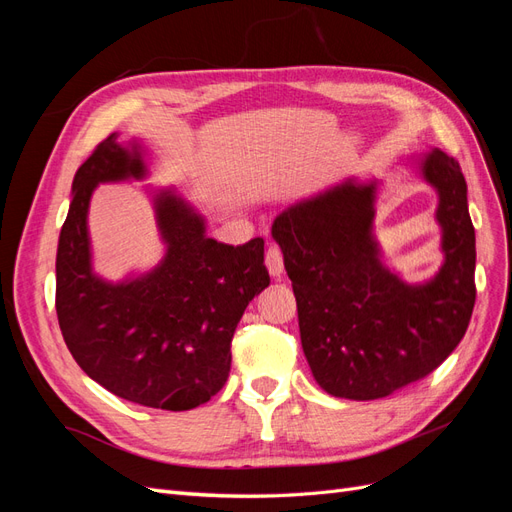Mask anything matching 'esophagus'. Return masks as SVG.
Masks as SVG:
<instances>
[{
	"label": "esophagus",
	"mask_w": 512,
	"mask_h": 512,
	"mask_svg": "<svg viewBox=\"0 0 512 512\" xmlns=\"http://www.w3.org/2000/svg\"><path fill=\"white\" fill-rule=\"evenodd\" d=\"M265 265H267L271 277H275V280H280L282 273H284V256H282L280 247H277V245H269V247H267Z\"/></svg>",
	"instance_id": "1"
}]
</instances>
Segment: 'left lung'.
<instances>
[{
    "instance_id": "left-lung-1",
    "label": "left lung",
    "mask_w": 512,
    "mask_h": 512,
    "mask_svg": "<svg viewBox=\"0 0 512 512\" xmlns=\"http://www.w3.org/2000/svg\"><path fill=\"white\" fill-rule=\"evenodd\" d=\"M410 162L438 194L442 228L444 262L423 284H406L382 265L376 179H346L303 198L271 228L297 297L305 359L333 397L380 399L425 378L472 318L476 237L466 179L440 149Z\"/></svg>"
}]
</instances>
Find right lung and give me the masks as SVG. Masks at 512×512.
Returning a JSON list of instances; mask_svg holds the SVG:
<instances>
[{"label": "right lung", "instance_id": "1", "mask_svg": "<svg viewBox=\"0 0 512 512\" xmlns=\"http://www.w3.org/2000/svg\"><path fill=\"white\" fill-rule=\"evenodd\" d=\"M117 138H104L72 181L55 262L59 329L74 361L106 391L147 408L192 410L224 386L232 335L271 282L265 241L218 243L175 188L149 190L164 256L145 273L104 280L91 265V196L100 183L149 175L145 145Z\"/></svg>", "mask_w": 512, "mask_h": 512}]
</instances>
